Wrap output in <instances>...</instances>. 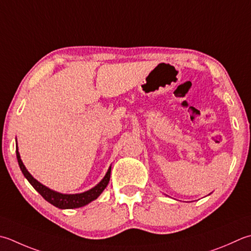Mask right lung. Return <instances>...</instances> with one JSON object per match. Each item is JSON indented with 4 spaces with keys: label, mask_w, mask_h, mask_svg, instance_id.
<instances>
[{
    "label": "right lung",
    "mask_w": 251,
    "mask_h": 251,
    "mask_svg": "<svg viewBox=\"0 0 251 251\" xmlns=\"http://www.w3.org/2000/svg\"><path fill=\"white\" fill-rule=\"evenodd\" d=\"M16 156H17L19 168H21L24 176L27 178L29 183L31 184L32 187L36 189L38 193L48 201V202H50L51 204L54 205V207H56L58 209H76L90 203L91 201L96 200L98 197H99L110 181L111 166L109 168V170H107L104 177L101 179L100 183L97 184L95 187H92L91 189L83 191V193H80V194H62V193H58V191L50 189L49 187H47V186L41 184L40 181H38L36 178H33V176L29 173L26 169V166H25L23 163V161L21 159V154H19L18 152L17 146H16Z\"/></svg>",
    "instance_id": "right-lung-1"
}]
</instances>
